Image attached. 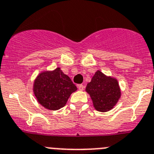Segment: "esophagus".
Instances as JSON below:
<instances>
[{"label": "esophagus", "mask_w": 154, "mask_h": 154, "mask_svg": "<svg viewBox=\"0 0 154 154\" xmlns=\"http://www.w3.org/2000/svg\"><path fill=\"white\" fill-rule=\"evenodd\" d=\"M77 87H78V89L80 90V91H84V86L83 85V84H79V85L77 86Z\"/></svg>", "instance_id": "obj_1"}]
</instances>
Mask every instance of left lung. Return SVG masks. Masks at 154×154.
Instances as JSON below:
<instances>
[{"label":"left lung","mask_w":154,"mask_h":154,"mask_svg":"<svg viewBox=\"0 0 154 154\" xmlns=\"http://www.w3.org/2000/svg\"><path fill=\"white\" fill-rule=\"evenodd\" d=\"M86 91L90 94L94 108L100 112L111 110L121 95L117 79L107 77L100 70L87 84Z\"/></svg>","instance_id":"8db88e82"}]
</instances>
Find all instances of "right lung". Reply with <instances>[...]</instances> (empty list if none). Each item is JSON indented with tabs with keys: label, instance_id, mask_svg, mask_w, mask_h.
I'll list each match as a JSON object with an SVG mask.
<instances>
[{
	"label": "right lung",
	"instance_id": "1",
	"mask_svg": "<svg viewBox=\"0 0 154 154\" xmlns=\"http://www.w3.org/2000/svg\"><path fill=\"white\" fill-rule=\"evenodd\" d=\"M34 94L44 107L57 110L65 106L73 92L77 90L70 77L57 67L52 71H44L34 83Z\"/></svg>",
	"mask_w": 154,
	"mask_h": 154
}]
</instances>
